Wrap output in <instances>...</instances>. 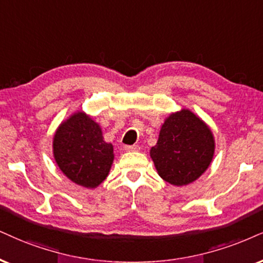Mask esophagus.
<instances>
[{
  "instance_id": "34e87169",
  "label": "esophagus",
  "mask_w": 263,
  "mask_h": 263,
  "mask_svg": "<svg viewBox=\"0 0 263 263\" xmlns=\"http://www.w3.org/2000/svg\"><path fill=\"white\" fill-rule=\"evenodd\" d=\"M139 148L140 147H139L138 145H128V146H125L126 151H138Z\"/></svg>"
}]
</instances>
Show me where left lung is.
I'll return each mask as SVG.
<instances>
[{
    "mask_svg": "<svg viewBox=\"0 0 263 263\" xmlns=\"http://www.w3.org/2000/svg\"><path fill=\"white\" fill-rule=\"evenodd\" d=\"M215 148V137L207 123L189 108H181L164 119L150 156L162 179L184 186L205 173Z\"/></svg>",
    "mask_w": 263,
    "mask_h": 263,
    "instance_id": "8db88e82",
    "label": "left lung"
}]
</instances>
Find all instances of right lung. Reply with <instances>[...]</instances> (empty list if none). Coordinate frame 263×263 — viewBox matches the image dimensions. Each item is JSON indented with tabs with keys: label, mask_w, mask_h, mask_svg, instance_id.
<instances>
[{
	"label": "right lung",
	"mask_w": 263,
	"mask_h": 263,
	"mask_svg": "<svg viewBox=\"0 0 263 263\" xmlns=\"http://www.w3.org/2000/svg\"><path fill=\"white\" fill-rule=\"evenodd\" d=\"M52 152L64 176L87 189L108 177L115 160L113 145L103 140L101 126L84 111L72 113L57 126Z\"/></svg>",
	"instance_id": "obj_1"
}]
</instances>
